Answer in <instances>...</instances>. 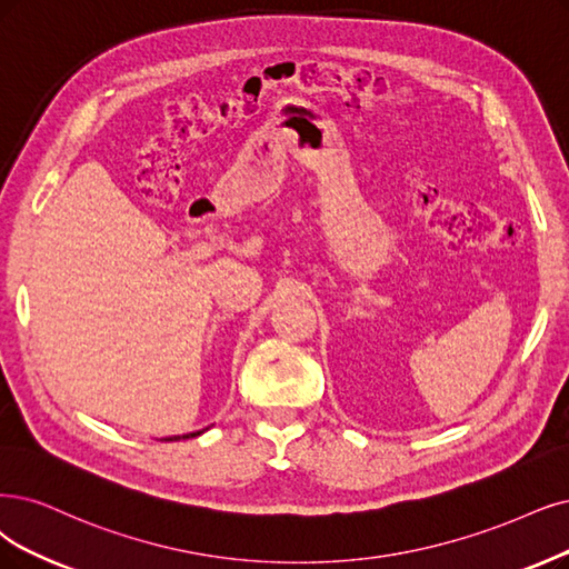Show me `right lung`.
<instances>
[{
  "label": "right lung",
  "instance_id": "add662e5",
  "mask_svg": "<svg viewBox=\"0 0 569 569\" xmlns=\"http://www.w3.org/2000/svg\"><path fill=\"white\" fill-rule=\"evenodd\" d=\"M203 431H208V427H206V429H201V431H192V433H182V436H166V438H161V440H184V438H194V436H201Z\"/></svg>",
  "mask_w": 569,
  "mask_h": 569
}]
</instances>
